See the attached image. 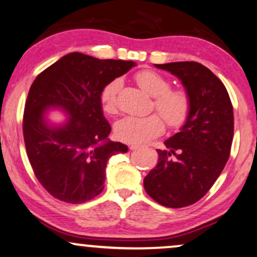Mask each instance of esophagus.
I'll return each mask as SVG.
<instances>
[{"label": "esophagus", "instance_id": "1", "mask_svg": "<svg viewBox=\"0 0 257 257\" xmlns=\"http://www.w3.org/2000/svg\"><path fill=\"white\" fill-rule=\"evenodd\" d=\"M129 148H131V149H132V151H134V149L141 148V146H139V145H135V144H133V145H131V146H129Z\"/></svg>", "mask_w": 257, "mask_h": 257}]
</instances>
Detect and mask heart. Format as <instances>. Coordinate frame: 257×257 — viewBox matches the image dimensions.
Returning <instances> with one entry per match:
<instances>
[{
    "instance_id": "b5f03b06",
    "label": "heart",
    "mask_w": 257,
    "mask_h": 257,
    "mask_svg": "<svg viewBox=\"0 0 257 257\" xmlns=\"http://www.w3.org/2000/svg\"><path fill=\"white\" fill-rule=\"evenodd\" d=\"M135 79L146 92L154 97V106L170 128H179L190 116L192 100L184 89H170L166 77L153 70L140 71ZM122 82H110L100 93L102 109L105 113L115 115L118 110L117 97ZM158 113L147 116H125L116 123L115 133L121 141L128 144H145L164 131V121Z\"/></svg>"
}]
</instances>
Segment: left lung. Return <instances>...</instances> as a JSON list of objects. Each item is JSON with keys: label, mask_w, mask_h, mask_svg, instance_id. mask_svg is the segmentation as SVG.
Listing matches in <instances>:
<instances>
[{"label": "left lung", "mask_w": 257, "mask_h": 257, "mask_svg": "<svg viewBox=\"0 0 257 257\" xmlns=\"http://www.w3.org/2000/svg\"><path fill=\"white\" fill-rule=\"evenodd\" d=\"M177 76L192 100L179 133L157 149L158 164L145 178L146 192L166 207H184L201 199L212 187L230 157L233 110L219 78L196 61L155 64Z\"/></svg>", "instance_id": "1"}]
</instances>
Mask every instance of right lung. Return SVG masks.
<instances>
[{"label": "right lung", "mask_w": 257, "mask_h": 257, "mask_svg": "<svg viewBox=\"0 0 257 257\" xmlns=\"http://www.w3.org/2000/svg\"><path fill=\"white\" fill-rule=\"evenodd\" d=\"M134 61L100 60L73 52L44 70L29 89L24 112V139L35 177L51 196L65 203L91 200L104 188L106 162L128 147L108 140L100 93ZM69 116L61 126L44 121L48 108Z\"/></svg>", "instance_id": "obj_1"}]
</instances>
